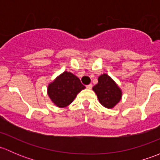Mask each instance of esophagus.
Returning a JSON list of instances; mask_svg holds the SVG:
<instances>
[{"mask_svg": "<svg viewBox=\"0 0 160 160\" xmlns=\"http://www.w3.org/2000/svg\"><path fill=\"white\" fill-rule=\"evenodd\" d=\"M92 84H89V85H87V88H88V89H89V90H90L92 88Z\"/></svg>", "mask_w": 160, "mask_h": 160, "instance_id": "obj_1", "label": "esophagus"}]
</instances>
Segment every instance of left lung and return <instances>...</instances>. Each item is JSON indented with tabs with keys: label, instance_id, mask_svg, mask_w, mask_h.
<instances>
[{
	"label": "left lung",
	"instance_id": "left-lung-1",
	"mask_svg": "<svg viewBox=\"0 0 160 160\" xmlns=\"http://www.w3.org/2000/svg\"><path fill=\"white\" fill-rule=\"evenodd\" d=\"M100 103L106 108H113L122 99V91L111 77L104 73L98 77V84L93 87Z\"/></svg>",
	"mask_w": 160,
	"mask_h": 160
}]
</instances>
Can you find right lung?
<instances>
[{"mask_svg":"<svg viewBox=\"0 0 160 160\" xmlns=\"http://www.w3.org/2000/svg\"><path fill=\"white\" fill-rule=\"evenodd\" d=\"M85 88L80 79L65 71L48 86L47 93L52 102L59 108H65L73 101L77 93Z\"/></svg>","mask_w":160,"mask_h":160,"instance_id":"obj_1","label":"right lung"}]
</instances>
